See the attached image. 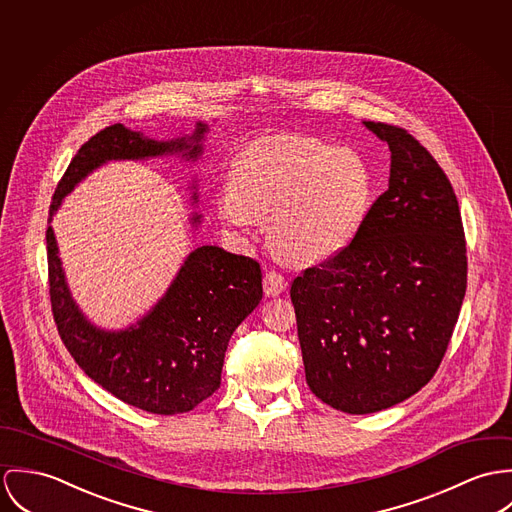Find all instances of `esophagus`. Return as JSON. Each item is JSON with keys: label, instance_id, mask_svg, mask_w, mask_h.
<instances>
[{"label": "esophagus", "instance_id": "esophagus-1", "mask_svg": "<svg viewBox=\"0 0 512 512\" xmlns=\"http://www.w3.org/2000/svg\"><path fill=\"white\" fill-rule=\"evenodd\" d=\"M286 286H288V283H286V279H284L279 271H275V269L267 271V275H265V279H263V290H265L267 296H279V294H283L284 290H286Z\"/></svg>", "mask_w": 512, "mask_h": 512}]
</instances>
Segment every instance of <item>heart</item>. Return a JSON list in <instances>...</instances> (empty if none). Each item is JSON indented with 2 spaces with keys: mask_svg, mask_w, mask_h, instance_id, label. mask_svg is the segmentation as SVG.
Returning <instances> with one entry per match:
<instances>
[{
  "mask_svg": "<svg viewBox=\"0 0 512 512\" xmlns=\"http://www.w3.org/2000/svg\"><path fill=\"white\" fill-rule=\"evenodd\" d=\"M229 180L216 200L220 220L247 229L267 218L269 245L296 265L341 253L373 200V174L357 151L302 135L247 147L233 159Z\"/></svg>",
  "mask_w": 512,
  "mask_h": 512,
  "instance_id": "heart-1",
  "label": "heart"
}]
</instances>
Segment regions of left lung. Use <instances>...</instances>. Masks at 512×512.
I'll return each mask as SVG.
<instances>
[{"mask_svg":"<svg viewBox=\"0 0 512 512\" xmlns=\"http://www.w3.org/2000/svg\"><path fill=\"white\" fill-rule=\"evenodd\" d=\"M365 125L391 149L389 188L357 237L290 286L310 391L347 414L418 393L438 371L467 288L454 188L406 129Z\"/></svg>","mask_w":512,"mask_h":512,"instance_id":"obj_1","label":"left lung"}]
</instances>
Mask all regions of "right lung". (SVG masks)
<instances>
[{"label": "right lung", "mask_w": 512, "mask_h": 512, "mask_svg": "<svg viewBox=\"0 0 512 512\" xmlns=\"http://www.w3.org/2000/svg\"><path fill=\"white\" fill-rule=\"evenodd\" d=\"M206 131L186 141H153L121 123L90 137L57 184L51 210L88 174L112 159H145L186 151L196 159ZM194 222L200 216L192 218ZM49 294L58 336L78 367L114 397L153 414H182L212 397L222 383L229 338L263 298L261 265L214 245L194 249L165 298L137 326L94 328L70 298L53 228L47 229Z\"/></svg>", "instance_id": "1"}]
</instances>
